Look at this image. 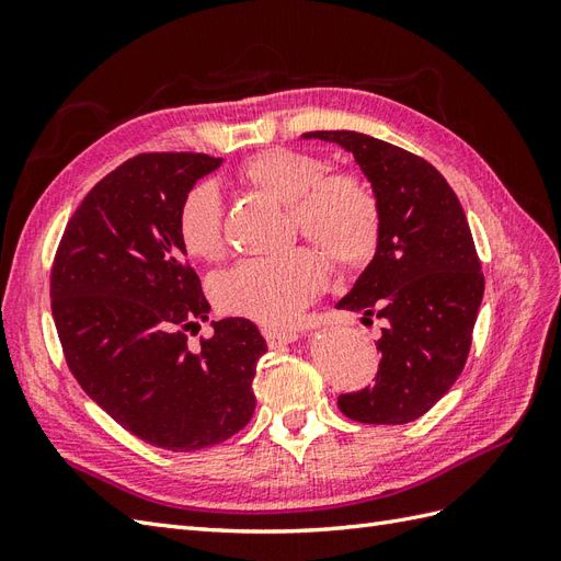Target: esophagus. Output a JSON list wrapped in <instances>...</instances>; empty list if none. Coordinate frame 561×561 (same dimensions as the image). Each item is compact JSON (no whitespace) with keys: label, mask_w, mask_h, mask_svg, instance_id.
<instances>
[{"label":"esophagus","mask_w":561,"mask_h":561,"mask_svg":"<svg viewBox=\"0 0 561 561\" xmlns=\"http://www.w3.org/2000/svg\"><path fill=\"white\" fill-rule=\"evenodd\" d=\"M262 334L266 339V344L271 348H278V346H285V344H293L295 339L299 336L295 330L290 328H276V325H266L262 328Z\"/></svg>","instance_id":"esophagus-1"}]
</instances>
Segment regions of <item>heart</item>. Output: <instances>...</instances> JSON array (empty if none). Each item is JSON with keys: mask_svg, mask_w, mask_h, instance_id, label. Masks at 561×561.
Masks as SVG:
<instances>
[{"mask_svg": "<svg viewBox=\"0 0 561 561\" xmlns=\"http://www.w3.org/2000/svg\"><path fill=\"white\" fill-rule=\"evenodd\" d=\"M330 163L309 151L266 149L239 168V180L287 206L290 225L342 268H358L377 252L381 210L371 186L355 173H328ZM178 239L194 260L222 254V196L210 182L184 194L178 210ZM328 283V264L311 248L278 257H252L213 278L219 311L285 325Z\"/></svg>", "mask_w": 561, "mask_h": 561, "instance_id": "b5f03b06", "label": "heart"}]
</instances>
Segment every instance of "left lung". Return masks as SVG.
Listing matches in <instances>:
<instances>
[{"label":"left lung","mask_w":561,"mask_h":561,"mask_svg":"<svg viewBox=\"0 0 561 561\" xmlns=\"http://www.w3.org/2000/svg\"><path fill=\"white\" fill-rule=\"evenodd\" d=\"M304 138L351 151L381 210L375 260L336 304L383 320L381 363L375 383L339 396V410L377 426L410 423L463 371L484 295L461 201L435 165L402 147L355 130H316Z\"/></svg>","instance_id":"left-lung-1"}]
</instances>
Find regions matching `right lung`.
<instances>
[{"instance_id": "right-lung-1", "label": "right lung", "mask_w": 561, "mask_h": 561, "mask_svg": "<svg viewBox=\"0 0 561 561\" xmlns=\"http://www.w3.org/2000/svg\"><path fill=\"white\" fill-rule=\"evenodd\" d=\"M222 159L151 151L100 180L65 227L50 268V311L67 367L87 396L145 443L196 451L225 443L254 412L266 342L248 318L186 332L210 304L178 239V210Z\"/></svg>"}]
</instances>
